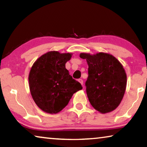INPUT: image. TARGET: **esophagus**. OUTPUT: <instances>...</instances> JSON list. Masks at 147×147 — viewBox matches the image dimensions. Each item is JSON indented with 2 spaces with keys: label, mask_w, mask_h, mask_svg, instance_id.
Instances as JSON below:
<instances>
[{
  "label": "esophagus",
  "mask_w": 147,
  "mask_h": 147,
  "mask_svg": "<svg viewBox=\"0 0 147 147\" xmlns=\"http://www.w3.org/2000/svg\"><path fill=\"white\" fill-rule=\"evenodd\" d=\"M78 82H80V84H82V86H83V83H84V81H83V80H82V79H79V80H78Z\"/></svg>",
  "instance_id": "34e87169"
}]
</instances>
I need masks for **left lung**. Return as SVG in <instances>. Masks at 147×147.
<instances>
[{
    "label": "left lung",
    "instance_id": "8db88e82",
    "mask_svg": "<svg viewBox=\"0 0 147 147\" xmlns=\"http://www.w3.org/2000/svg\"><path fill=\"white\" fill-rule=\"evenodd\" d=\"M88 65L86 82L91 106L101 113L111 112L120 104L125 93L127 77L123 65L108 53H80Z\"/></svg>",
    "mask_w": 147,
    "mask_h": 147
}]
</instances>
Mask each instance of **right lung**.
<instances>
[{
    "label": "right lung",
    "mask_w": 147,
    "mask_h": 147,
    "mask_svg": "<svg viewBox=\"0 0 147 147\" xmlns=\"http://www.w3.org/2000/svg\"><path fill=\"white\" fill-rule=\"evenodd\" d=\"M72 53L50 51L37 59L28 76L32 98L41 110L51 114L61 111L74 93L82 89L65 68Z\"/></svg>",
    "instance_id": "add662e5"
}]
</instances>
